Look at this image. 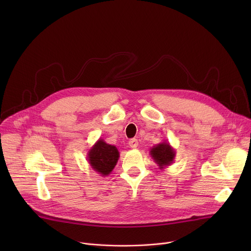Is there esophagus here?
I'll return each mask as SVG.
<instances>
[{
    "instance_id": "34e87169",
    "label": "esophagus",
    "mask_w": 251,
    "mask_h": 251,
    "mask_svg": "<svg viewBox=\"0 0 251 251\" xmlns=\"http://www.w3.org/2000/svg\"><path fill=\"white\" fill-rule=\"evenodd\" d=\"M129 146L131 147V148H137L138 147V145H139V143H138V140L137 139H131L130 141H129Z\"/></svg>"
}]
</instances>
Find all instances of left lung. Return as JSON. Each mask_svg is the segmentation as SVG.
Instances as JSON below:
<instances>
[{
	"label": "left lung",
	"mask_w": 251,
	"mask_h": 251,
	"mask_svg": "<svg viewBox=\"0 0 251 251\" xmlns=\"http://www.w3.org/2000/svg\"><path fill=\"white\" fill-rule=\"evenodd\" d=\"M150 155L154 162L158 165L159 169L163 170L174 163L176 151L170 145L169 142L164 141L151 148Z\"/></svg>",
	"instance_id": "8db88e82"
}]
</instances>
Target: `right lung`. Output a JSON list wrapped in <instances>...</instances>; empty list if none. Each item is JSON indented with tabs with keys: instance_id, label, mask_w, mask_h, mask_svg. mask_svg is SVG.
<instances>
[{
	"instance_id": "1",
	"label": "right lung",
	"mask_w": 251,
	"mask_h": 251,
	"mask_svg": "<svg viewBox=\"0 0 251 251\" xmlns=\"http://www.w3.org/2000/svg\"><path fill=\"white\" fill-rule=\"evenodd\" d=\"M119 159L118 149L99 138L87 153L90 167L102 176L110 175Z\"/></svg>"
}]
</instances>
